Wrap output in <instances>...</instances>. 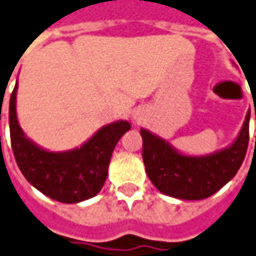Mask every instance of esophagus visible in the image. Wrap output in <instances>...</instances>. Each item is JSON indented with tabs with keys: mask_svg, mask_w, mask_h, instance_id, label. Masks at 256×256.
<instances>
[{
	"mask_svg": "<svg viewBox=\"0 0 256 256\" xmlns=\"http://www.w3.org/2000/svg\"><path fill=\"white\" fill-rule=\"evenodd\" d=\"M133 118H134V119H136V120H137V122L142 120V116H140V114H133Z\"/></svg>",
	"mask_w": 256,
	"mask_h": 256,
	"instance_id": "34e87169",
	"label": "esophagus"
}]
</instances>
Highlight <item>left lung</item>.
<instances>
[{
    "label": "left lung",
    "mask_w": 256,
    "mask_h": 256,
    "mask_svg": "<svg viewBox=\"0 0 256 256\" xmlns=\"http://www.w3.org/2000/svg\"><path fill=\"white\" fill-rule=\"evenodd\" d=\"M246 112L237 138L226 148L206 156H189L150 130L140 128L146 172L161 194L184 200H202L216 194L236 176L244 161L250 140ZM256 120V109H255Z\"/></svg>",
    "instance_id": "8db88e82"
}]
</instances>
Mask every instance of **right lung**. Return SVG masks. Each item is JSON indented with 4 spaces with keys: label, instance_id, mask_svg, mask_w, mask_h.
Instances as JSON below:
<instances>
[{
    "label": "right lung",
    "instance_id": "obj_1",
    "mask_svg": "<svg viewBox=\"0 0 256 256\" xmlns=\"http://www.w3.org/2000/svg\"><path fill=\"white\" fill-rule=\"evenodd\" d=\"M16 92L18 81L10 99L11 146L26 180L50 199L62 203H80L99 194L114 147L132 124L128 120L114 122L102 126L80 147L48 151L26 137L19 126Z\"/></svg>",
    "mask_w": 256,
    "mask_h": 256
}]
</instances>
